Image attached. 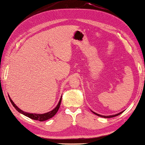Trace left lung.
<instances>
[{
    "label": "left lung",
    "mask_w": 145,
    "mask_h": 145,
    "mask_svg": "<svg viewBox=\"0 0 145 145\" xmlns=\"http://www.w3.org/2000/svg\"><path fill=\"white\" fill-rule=\"evenodd\" d=\"M93 113L94 114H96L97 116H101V117H103V118H113V117H115V116H118V115H120V114H121V113H123V111L120 112V113H118V114H116L112 115V116H103V115H100V114H97V113H94V112H93Z\"/></svg>",
    "instance_id": "left-lung-1"
}]
</instances>
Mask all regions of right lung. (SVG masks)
Returning a JSON list of instances; mask_svg holds the SVG:
<instances>
[{
	"mask_svg": "<svg viewBox=\"0 0 145 145\" xmlns=\"http://www.w3.org/2000/svg\"><path fill=\"white\" fill-rule=\"evenodd\" d=\"M9 99H10V101L12 103V105H13L14 107L16 108V110L18 112H19V113H22V114L25 115V116L29 117V118H31V119L37 120V121H44L48 120L50 119V118H52L56 114V113H57L58 110H59V107H60L62 97H61V99L59 100V103H58V105L54 109V110H52L51 111L48 112V113H44V114H33V113H26V112H24L21 110H20V109L18 107H17V106L16 105L14 104V103L12 101V99L10 98V97H9Z\"/></svg>",
	"mask_w": 145,
	"mask_h": 145,
	"instance_id": "right-lung-1",
	"label": "right lung"
}]
</instances>
